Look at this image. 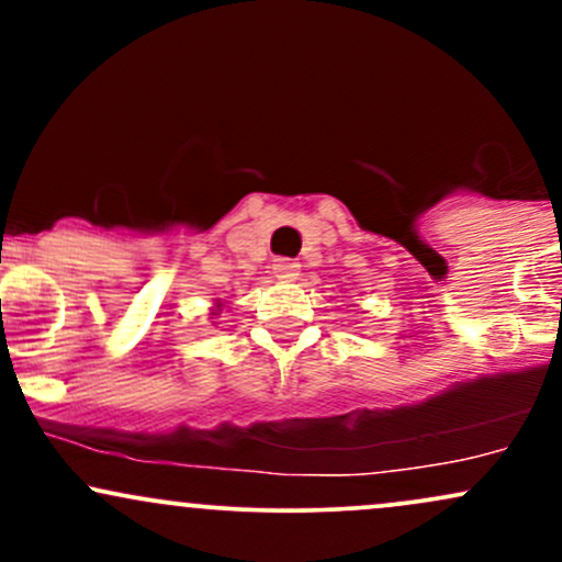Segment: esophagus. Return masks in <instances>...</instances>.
Here are the masks:
<instances>
[{
	"label": "esophagus",
	"instance_id": "obj_1",
	"mask_svg": "<svg viewBox=\"0 0 562 562\" xmlns=\"http://www.w3.org/2000/svg\"><path fill=\"white\" fill-rule=\"evenodd\" d=\"M299 269H301V263H295V261H290V259H277L272 263L274 277H280V280H285V282L295 280V277H299Z\"/></svg>",
	"mask_w": 562,
	"mask_h": 562
}]
</instances>
